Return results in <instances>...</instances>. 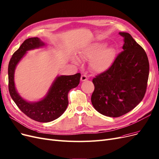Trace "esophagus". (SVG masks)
Instances as JSON below:
<instances>
[{"label": "esophagus", "instance_id": "34e87169", "mask_svg": "<svg viewBox=\"0 0 159 159\" xmlns=\"http://www.w3.org/2000/svg\"><path fill=\"white\" fill-rule=\"evenodd\" d=\"M80 80H81L82 81H85V80H88V77H87V76H86L85 75H82L81 76Z\"/></svg>", "mask_w": 159, "mask_h": 159}]
</instances>
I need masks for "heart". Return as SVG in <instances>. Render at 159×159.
I'll return each instance as SVG.
<instances>
[{"label": "heart", "mask_w": 159, "mask_h": 159, "mask_svg": "<svg viewBox=\"0 0 159 159\" xmlns=\"http://www.w3.org/2000/svg\"><path fill=\"white\" fill-rule=\"evenodd\" d=\"M104 43H95L87 48L82 52V58L91 59L90 67L95 72H103L111 66L115 58L114 48L106 47Z\"/></svg>", "instance_id": "heart-1"}]
</instances>
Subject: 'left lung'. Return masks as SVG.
Listing matches in <instances>:
<instances>
[{"mask_svg":"<svg viewBox=\"0 0 159 159\" xmlns=\"http://www.w3.org/2000/svg\"><path fill=\"white\" fill-rule=\"evenodd\" d=\"M121 52L108 70L93 79L92 103L100 114L117 118L130 112L143 99L147 89L149 64L143 48L127 32Z\"/></svg>","mask_w":159,"mask_h":159,"instance_id":"left-lung-1","label":"left lung"}]
</instances>
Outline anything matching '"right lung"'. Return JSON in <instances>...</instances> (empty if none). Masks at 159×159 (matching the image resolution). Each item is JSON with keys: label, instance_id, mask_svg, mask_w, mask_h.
Masks as SVG:
<instances>
[{"label": "right lung", "instance_id": "1", "mask_svg": "<svg viewBox=\"0 0 159 159\" xmlns=\"http://www.w3.org/2000/svg\"><path fill=\"white\" fill-rule=\"evenodd\" d=\"M45 45L38 38L26 39L13 53L8 65V89L11 98L21 111L30 118L39 122H50L63 114L68 105L67 95L70 90L77 87L80 73L57 77L45 98L39 101L30 102L24 100L17 92L14 83L16 66L27 51Z\"/></svg>", "mask_w": 159, "mask_h": 159}]
</instances>
